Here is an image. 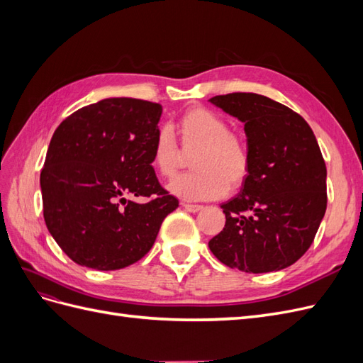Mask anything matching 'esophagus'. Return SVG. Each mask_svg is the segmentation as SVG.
<instances>
[{
	"label": "esophagus",
	"instance_id": "esophagus-1",
	"mask_svg": "<svg viewBox=\"0 0 363 363\" xmlns=\"http://www.w3.org/2000/svg\"><path fill=\"white\" fill-rule=\"evenodd\" d=\"M182 207L186 212H192V213L200 212L203 208V206H200V204H189V203H182Z\"/></svg>",
	"mask_w": 363,
	"mask_h": 363
}]
</instances>
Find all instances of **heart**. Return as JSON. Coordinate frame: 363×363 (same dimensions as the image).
Here are the masks:
<instances>
[{
    "instance_id": "1",
    "label": "heart",
    "mask_w": 363,
    "mask_h": 363,
    "mask_svg": "<svg viewBox=\"0 0 363 363\" xmlns=\"http://www.w3.org/2000/svg\"><path fill=\"white\" fill-rule=\"evenodd\" d=\"M180 147L168 128H160L150 151L151 167L162 179H172L186 155L191 167L169 184V191L183 200L207 201L224 196L228 188L242 186L251 171V151L244 136L230 131L228 121L207 107H191L177 123Z\"/></svg>"
}]
</instances>
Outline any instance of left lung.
<instances>
[{
  "label": "left lung",
  "mask_w": 363,
  "mask_h": 363,
  "mask_svg": "<svg viewBox=\"0 0 363 363\" xmlns=\"http://www.w3.org/2000/svg\"><path fill=\"white\" fill-rule=\"evenodd\" d=\"M208 101L242 121L251 151L248 179L221 204L225 225L208 248L244 272L291 267L312 245L327 208V168L313 131L303 116L259 94Z\"/></svg>",
  "instance_id": "1"
}]
</instances>
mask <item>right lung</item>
Returning a JSON list of instances; mask_svg holds the SVG:
<instances>
[{"label":"right lung","instance_id":"right-lung-1","mask_svg":"<svg viewBox=\"0 0 363 363\" xmlns=\"http://www.w3.org/2000/svg\"><path fill=\"white\" fill-rule=\"evenodd\" d=\"M160 115L157 103L106 98L54 131L40 172L43 218L79 265L113 271L140 260L179 207L150 162Z\"/></svg>","mask_w":363,"mask_h":363}]
</instances>
